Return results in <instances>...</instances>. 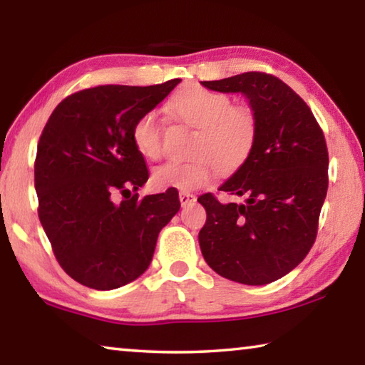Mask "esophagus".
Wrapping results in <instances>:
<instances>
[{
	"instance_id": "1",
	"label": "esophagus",
	"mask_w": 365,
	"mask_h": 365,
	"mask_svg": "<svg viewBox=\"0 0 365 365\" xmlns=\"http://www.w3.org/2000/svg\"><path fill=\"white\" fill-rule=\"evenodd\" d=\"M178 200H180L182 207H187L190 205H193L196 201V196L193 193H188V191H180V193H178Z\"/></svg>"
}]
</instances>
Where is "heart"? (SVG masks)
I'll list each match as a JSON object with an SVG mask.
<instances>
[{
  "instance_id": "heart-1",
  "label": "heart",
  "mask_w": 365,
  "mask_h": 365,
  "mask_svg": "<svg viewBox=\"0 0 365 365\" xmlns=\"http://www.w3.org/2000/svg\"><path fill=\"white\" fill-rule=\"evenodd\" d=\"M174 114L197 130L195 159L190 163H168L153 172L158 188L191 191L206 187L217 174H232L242 168L255 150L257 115L245 104H233L225 93L201 85L178 91L170 103ZM132 140L141 156L158 160L164 154V127L158 110H148L135 120Z\"/></svg>"
}]
</instances>
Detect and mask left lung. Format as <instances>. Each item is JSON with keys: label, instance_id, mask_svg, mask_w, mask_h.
<instances>
[{"label": "left lung", "instance_id": "1", "mask_svg": "<svg viewBox=\"0 0 365 365\" xmlns=\"http://www.w3.org/2000/svg\"><path fill=\"white\" fill-rule=\"evenodd\" d=\"M209 90L243 93L257 115L255 150L219 191L197 201L207 219L200 246L209 267L228 280L265 285L292 272L311 251L329 188V150L319 122L299 95L279 77L245 72L212 82Z\"/></svg>", "mask_w": 365, "mask_h": 365}]
</instances>
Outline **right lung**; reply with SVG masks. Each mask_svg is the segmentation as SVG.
<instances>
[{"instance_id": "add662e5", "label": "right lung", "mask_w": 365, "mask_h": 365, "mask_svg": "<svg viewBox=\"0 0 365 365\" xmlns=\"http://www.w3.org/2000/svg\"><path fill=\"white\" fill-rule=\"evenodd\" d=\"M177 83L76 91L43 128L35 158L38 217L61 267L85 287L106 292L138 279L160 228L180 209L175 190L141 200L132 193L150 177L133 145V123Z\"/></svg>"}]
</instances>
